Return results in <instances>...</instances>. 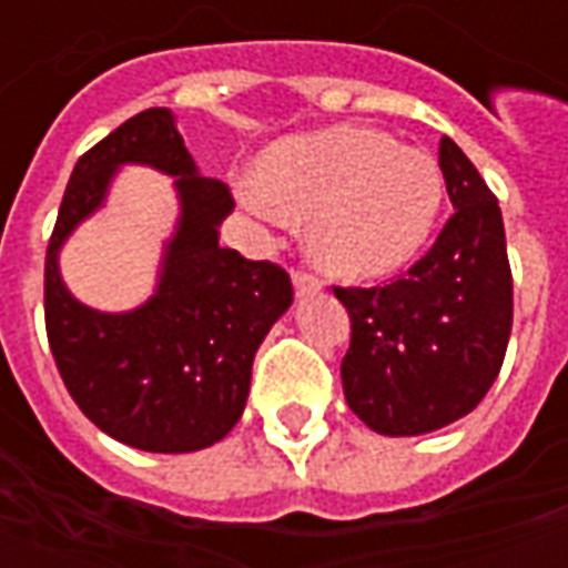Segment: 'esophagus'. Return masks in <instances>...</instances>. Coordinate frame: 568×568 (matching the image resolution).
<instances>
[{"mask_svg": "<svg viewBox=\"0 0 568 568\" xmlns=\"http://www.w3.org/2000/svg\"><path fill=\"white\" fill-rule=\"evenodd\" d=\"M292 283H295V292L297 297H307V295H316L322 288V280L316 273L310 271H295L292 273Z\"/></svg>", "mask_w": 568, "mask_h": 568, "instance_id": "1", "label": "esophagus"}]
</instances>
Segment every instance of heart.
Wrapping results in <instances>:
<instances>
[{
  "label": "heart",
  "instance_id": "obj_1",
  "mask_svg": "<svg viewBox=\"0 0 568 568\" xmlns=\"http://www.w3.org/2000/svg\"><path fill=\"white\" fill-rule=\"evenodd\" d=\"M240 200L264 222L310 219V255L325 271L381 280L428 243L444 175L432 154L398 145L389 133L332 128L271 145L258 179L240 185Z\"/></svg>",
  "mask_w": 568,
  "mask_h": 568
}]
</instances>
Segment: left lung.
<instances>
[{"instance_id":"obj_1","label":"left lung","mask_w":568,"mask_h":568,"mask_svg":"<svg viewBox=\"0 0 568 568\" xmlns=\"http://www.w3.org/2000/svg\"><path fill=\"white\" fill-rule=\"evenodd\" d=\"M438 163L456 210L435 246L389 285H334L353 322L341 362L346 405L393 438L471 414L499 377L511 337L499 200L450 136H440Z\"/></svg>"}]
</instances>
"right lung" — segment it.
Returning a JSON list of instances; mask_svg holds the SVG:
<instances>
[{"instance_id": "obj_1", "label": "right lung", "mask_w": 568, "mask_h": 568, "mask_svg": "<svg viewBox=\"0 0 568 568\" xmlns=\"http://www.w3.org/2000/svg\"><path fill=\"white\" fill-rule=\"evenodd\" d=\"M121 162L175 174L183 215L159 292L130 314H100L68 295L55 252L102 205ZM231 210V187L197 175L170 109L133 115L72 170L44 255V328L81 414L121 444L203 450L243 417L255 349L295 292L280 264L219 246V224Z\"/></svg>"}]
</instances>
